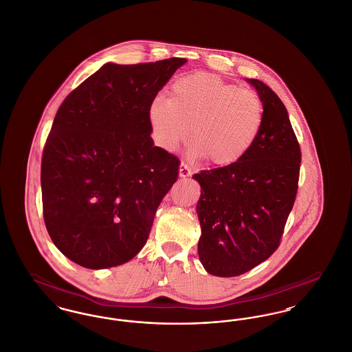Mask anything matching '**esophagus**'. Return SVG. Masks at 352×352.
<instances>
[{
  "mask_svg": "<svg viewBox=\"0 0 352 352\" xmlns=\"http://www.w3.org/2000/svg\"><path fill=\"white\" fill-rule=\"evenodd\" d=\"M191 174V168L190 166L186 164V162H181V165H179V177H182V178H186V177H188Z\"/></svg>",
  "mask_w": 352,
  "mask_h": 352,
  "instance_id": "34e87169",
  "label": "esophagus"
}]
</instances>
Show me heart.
<instances>
[{
    "mask_svg": "<svg viewBox=\"0 0 352 352\" xmlns=\"http://www.w3.org/2000/svg\"><path fill=\"white\" fill-rule=\"evenodd\" d=\"M264 115L257 92L207 72L177 79L168 99H154L149 109L151 125L165 149L175 151L191 133L192 154L219 168L234 165L251 151Z\"/></svg>",
    "mask_w": 352,
    "mask_h": 352,
    "instance_id": "1",
    "label": "heart"
}]
</instances>
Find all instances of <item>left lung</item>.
<instances>
[{"mask_svg":"<svg viewBox=\"0 0 352 352\" xmlns=\"http://www.w3.org/2000/svg\"><path fill=\"white\" fill-rule=\"evenodd\" d=\"M248 82L265 109L257 141L234 165L192 177L201 187L199 258L219 277L240 276L274 253L298 190L301 149L284 102L261 80Z\"/></svg>","mask_w":352,"mask_h":352,"instance_id":"8db88e82","label":"left lung"}]
</instances>
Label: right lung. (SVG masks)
Returning a JSON list of instances; mask_svg holds the SVG:
<instances>
[{
	"label": "right lung",
	"instance_id": "right-lung-1",
	"mask_svg": "<svg viewBox=\"0 0 352 352\" xmlns=\"http://www.w3.org/2000/svg\"><path fill=\"white\" fill-rule=\"evenodd\" d=\"M184 58L107 63L59 107L42 154L43 219L55 247L88 269L141 251L179 160L154 146L151 102Z\"/></svg>",
	"mask_w": 352,
	"mask_h": 352
}]
</instances>
